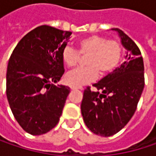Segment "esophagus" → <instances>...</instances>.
Returning a JSON list of instances; mask_svg holds the SVG:
<instances>
[{"label": "esophagus", "instance_id": "1", "mask_svg": "<svg viewBox=\"0 0 156 156\" xmlns=\"http://www.w3.org/2000/svg\"><path fill=\"white\" fill-rule=\"evenodd\" d=\"M70 88L75 90V89H82L83 87H76V86H70Z\"/></svg>", "mask_w": 156, "mask_h": 156}]
</instances>
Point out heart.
I'll return each instance as SVG.
<instances>
[{
  "mask_svg": "<svg viewBox=\"0 0 156 156\" xmlns=\"http://www.w3.org/2000/svg\"><path fill=\"white\" fill-rule=\"evenodd\" d=\"M80 55H87L85 60L87 67L78 69L66 76V82L71 86L80 87L89 83L97 78L98 73L101 76L111 73L122 59L123 48L117 40L90 35L78 41L77 50L70 46H65L61 50L62 61L69 69L78 65Z\"/></svg>",
  "mask_w": 156,
  "mask_h": 156,
  "instance_id": "b5f03b06",
  "label": "heart"
}]
</instances>
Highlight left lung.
Wrapping results in <instances>:
<instances>
[{"mask_svg":"<svg viewBox=\"0 0 156 156\" xmlns=\"http://www.w3.org/2000/svg\"><path fill=\"white\" fill-rule=\"evenodd\" d=\"M123 46L127 49L126 61L112 73L84 90L81 113L86 126L101 136L118 133L134 115L144 87V61L134 41L115 28Z\"/></svg>","mask_w":156,"mask_h":156,"instance_id":"left-lung-1","label":"left lung"}]
</instances>
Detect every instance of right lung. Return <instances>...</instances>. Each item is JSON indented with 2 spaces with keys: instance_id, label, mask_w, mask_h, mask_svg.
I'll return each mask as SVG.
<instances>
[{
  "instance_id": "1",
  "label": "right lung",
  "mask_w": 156,
  "mask_h": 156,
  "mask_svg": "<svg viewBox=\"0 0 156 156\" xmlns=\"http://www.w3.org/2000/svg\"><path fill=\"white\" fill-rule=\"evenodd\" d=\"M72 32L42 25L27 33L9 59L6 95L24 131L46 134L59 121L69 88L55 86L65 69L61 50Z\"/></svg>"
}]
</instances>
